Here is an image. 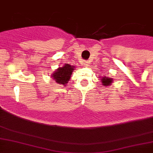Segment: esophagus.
<instances>
[{
	"mask_svg": "<svg viewBox=\"0 0 153 153\" xmlns=\"http://www.w3.org/2000/svg\"><path fill=\"white\" fill-rule=\"evenodd\" d=\"M82 64H83L84 65H85V66H88V61H84Z\"/></svg>",
	"mask_w": 153,
	"mask_h": 153,
	"instance_id": "esophagus-1",
	"label": "esophagus"
}]
</instances>
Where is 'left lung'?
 <instances>
[{
  "label": "left lung",
  "instance_id": "left-lung-1",
  "mask_svg": "<svg viewBox=\"0 0 153 153\" xmlns=\"http://www.w3.org/2000/svg\"><path fill=\"white\" fill-rule=\"evenodd\" d=\"M101 82H102V85H104V87H107V86H109V85H112L113 83V78H109V77H106L104 76L101 78Z\"/></svg>",
  "mask_w": 153,
  "mask_h": 153
}]
</instances>
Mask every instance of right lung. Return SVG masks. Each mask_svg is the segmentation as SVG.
<instances>
[{"mask_svg":"<svg viewBox=\"0 0 153 153\" xmlns=\"http://www.w3.org/2000/svg\"><path fill=\"white\" fill-rule=\"evenodd\" d=\"M74 68H75L74 65L65 64L62 67H59L56 69V71L52 74L53 79L55 80L56 83L59 85H66L71 78Z\"/></svg>","mask_w":153,"mask_h":153,"instance_id":"add662e5","label":"right lung"}]
</instances>
